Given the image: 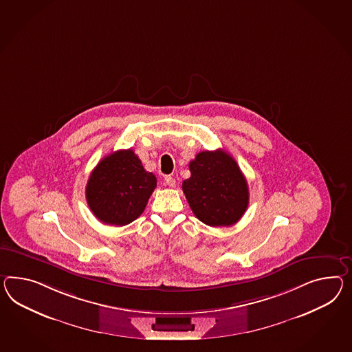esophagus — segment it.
I'll list each match as a JSON object with an SVG mask.
<instances>
[{
    "instance_id": "obj_1",
    "label": "esophagus",
    "mask_w": 352,
    "mask_h": 352,
    "mask_svg": "<svg viewBox=\"0 0 352 352\" xmlns=\"http://www.w3.org/2000/svg\"><path fill=\"white\" fill-rule=\"evenodd\" d=\"M164 184H166L167 186H170V188H173V186L176 185V180H175L172 176H166V177H164Z\"/></svg>"
}]
</instances>
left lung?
I'll return each mask as SVG.
<instances>
[{"label": "left lung", "mask_w": 352, "mask_h": 352, "mask_svg": "<svg viewBox=\"0 0 352 352\" xmlns=\"http://www.w3.org/2000/svg\"><path fill=\"white\" fill-rule=\"evenodd\" d=\"M189 168L182 190L195 217L212 227L234 225L248 208L249 189L234 158L223 151H206Z\"/></svg>", "instance_id": "obj_1"}]
</instances>
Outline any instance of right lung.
Here are the masks:
<instances>
[{"label":"right lung","instance_id":"obj_1","mask_svg":"<svg viewBox=\"0 0 352 352\" xmlns=\"http://www.w3.org/2000/svg\"><path fill=\"white\" fill-rule=\"evenodd\" d=\"M155 186V176L145 171L134 151H118L104 157L91 171L85 197L100 222L125 226L144 212Z\"/></svg>","mask_w":352,"mask_h":352}]
</instances>
